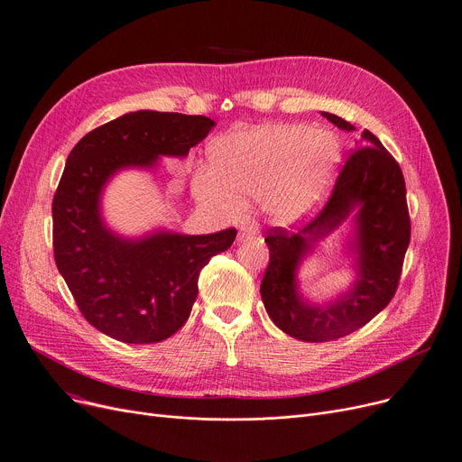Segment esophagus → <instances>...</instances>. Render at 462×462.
Segmentation results:
<instances>
[{
    "label": "esophagus",
    "mask_w": 462,
    "mask_h": 462,
    "mask_svg": "<svg viewBox=\"0 0 462 462\" xmlns=\"http://www.w3.org/2000/svg\"><path fill=\"white\" fill-rule=\"evenodd\" d=\"M257 232H259L257 223H248V225H245V226L239 230V241L250 239V237H254Z\"/></svg>",
    "instance_id": "esophagus-1"
}]
</instances>
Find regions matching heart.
Here are the masks:
<instances>
[{
	"label": "heart",
	"instance_id": "heart-1",
	"mask_svg": "<svg viewBox=\"0 0 462 462\" xmlns=\"http://www.w3.org/2000/svg\"><path fill=\"white\" fill-rule=\"evenodd\" d=\"M339 148L328 134L302 125H263L219 137L210 167L194 176L196 199L225 216L243 210V198H261L281 221L314 207L332 183Z\"/></svg>",
	"mask_w": 462,
	"mask_h": 462
}]
</instances>
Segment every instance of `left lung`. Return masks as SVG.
Here are the masks:
<instances>
[{
	"label": "left lung",
	"instance_id": "left-lung-1",
	"mask_svg": "<svg viewBox=\"0 0 462 462\" xmlns=\"http://www.w3.org/2000/svg\"><path fill=\"white\" fill-rule=\"evenodd\" d=\"M343 130L348 121L325 112ZM360 279L341 300L327 307L304 303L296 293L294 268L311 245L333 231L356 207ZM406 185L399 163L383 143L363 132V144L341 167L323 208L295 232L273 226L266 232L270 261L261 281V297L270 319L284 334L309 341H336L370 323L397 291L410 245Z\"/></svg>",
	"mask_w": 462,
	"mask_h": 462
}]
</instances>
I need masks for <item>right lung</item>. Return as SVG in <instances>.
<instances>
[{
    "label": "right lung",
    "instance_id": "add662e5",
    "mask_svg": "<svg viewBox=\"0 0 462 462\" xmlns=\"http://www.w3.org/2000/svg\"><path fill=\"white\" fill-rule=\"evenodd\" d=\"M212 126L205 116L137 110L90 130L69 153L52 201L54 259L81 316L112 339L148 345L174 336L190 316L199 272L237 230L121 239L101 221V190L119 169L187 156Z\"/></svg>",
    "mask_w": 462,
    "mask_h": 462
}]
</instances>
